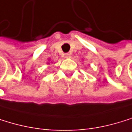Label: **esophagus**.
<instances>
[{"instance_id": "34e87169", "label": "esophagus", "mask_w": 132, "mask_h": 132, "mask_svg": "<svg viewBox=\"0 0 132 132\" xmlns=\"http://www.w3.org/2000/svg\"><path fill=\"white\" fill-rule=\"evenodd\" d=\"M64 57L65 58H71V54H70V53H65Z\"/></svg>"}]
</instances>
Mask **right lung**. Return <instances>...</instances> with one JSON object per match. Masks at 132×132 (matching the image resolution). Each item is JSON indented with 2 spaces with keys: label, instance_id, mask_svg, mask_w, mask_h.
I'll use <instances>...</instances> for the list:
<instances>
[{
  "label": "right lung",
  "instance_id": "right-lung-1",
  "mask_svg": "<svg viewBox=\"0 0 132 132\" xmlns=\"http://www.w3.org/2000/svg\"><path fill=\"white\" fill-rule=\"evenodd\" d=\"M48 61H49V60H49V59H48ZM50 64V63H49V62H48V64Z\"/></svg>",
  "mask_w": 132,
  "mask_h": 132
}]
</instances>
